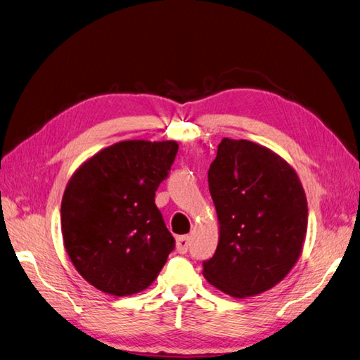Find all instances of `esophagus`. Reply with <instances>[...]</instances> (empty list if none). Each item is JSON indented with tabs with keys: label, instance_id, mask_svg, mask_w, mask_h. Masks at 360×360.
I'll use <instances>...</instances> for the list:
<instances>
[{
	"label": "esophagus",
	"instance_id": "esophagus-1",
	"mask_svg": "<svg viewBox=\"0 0 360 360\" xmlns=\"http://www.w3.org/2000/svg\"><path fill=\"white\" fill-rule=\"evenodd\" d=\"M190 246V237L188 236H179L176 237V251L179 254H186Z\"/></svg>",
	"mask_w": 360,
	"mask_h": 360
}]
</instances>
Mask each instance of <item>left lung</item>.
I'll use <instances>...</instances> for the list:
<instances>
[{
  "mask_svg": "<svg viewBox=\"0 0 360 360\" xmlns=\"http://www.w3.org/2000/svg\"><path fill=\"white\" fill-rule=\"evenodd\" d=\"M208 187L219 243L202 274L234 298L272 289L297 264L307 233V198L297 172L268 147L224 138Z\"/></svg>",
  "mask_w": 360,
  "mask_h": 360,
  "instance_id": "1",
  "label": "left lung"
}]
</instances>
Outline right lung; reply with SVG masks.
Instances as JSON below:
<instances>
[{
  "mask_svg": "<svg viewBox=\"0 0 360 360\" xmlns=\"http://www.w3.org/2000/svg\"><path fill=\"white\" fill-rule=\"evenodd\" d=\"M176 141L126 140L92 155L70 178L60 205L63 246L96 289L127 297L149 288L174 238L155 205Z\"/></svg>",
  "mask_w": 360,
  "mask_h": 360,
  "instance_id": "right-lung-1",
  "label": "right lung"
}]
</instances>
